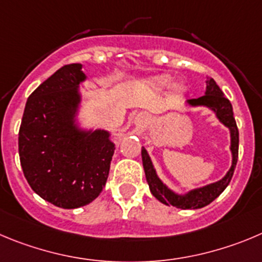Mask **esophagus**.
I'll return each mask as SVG.
<instances>
[{"label":"esophagus","instance_id":"34e87169","mask_svg":"<svg viewBox=\"0 0 262 262\" xmlns=\"http://www.w3.org/2000/svg\"><path fill=\"white\" fill-rule=\"evenodd\" d=\"M143 121H145V116H143V115L139 114L138 116L136 117V124H137V125H142Z\"/></svg>","mask_w":262,"mask_h":262}]
</instances>
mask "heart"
<instances>
[{
    "label": "heart",
    "mask_w": 262,
    "mask_h": 262,
    "mask_svg": "<svg viewBox=\"0 0 262 262\" xmlns=\"http://www.w3.org/2000/svg\"><path fill=\"white\" fill-rule=\"evenodd\" d=\"M170 84V77L167 75H163V76H159L155 79V85L159 88H165ZM177 89L178 90H183L182 85H177Z\"/></svg>",
    "instance_id": "1"
}]
</instances>
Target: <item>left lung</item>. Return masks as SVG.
<instances>
[{"mask_svg": "<svg viewBox=\"0 0 262 262\" xmlns=\"http://www.w3.org/2000/svg\"><path fill=\"white\" fill-rule=\"evenodd\" d=\"M207 90L205 94L195 99H189L187 103L190 106H205L209 107L212 111H214L216 116L219 120L224 124L225 126L230 129L231 136V146L230 150L233 154V164L229 172L226 173L222 180L217 181V182L207 185L200 189H195L189 191L185 195H178L173 192L172 190L168 189L164 183L159 180L156 176L154 165L151 163V159L148 156L147 151L142 148V163L143 168H145L146 180H147L148 187L150 191L159 202L163 204L173 205L181 209H198L203 208L205 205H208L209 203L213 202L222 191L227 187V185L230 183L231 178H233L234 169L236 167V161H238V148H239V132L238 126H236L235 119H234L233 106H231L230 101L224 95L222 90L220 89L219 85L216 84L212 77H207Z\"/></svg>", "mask_w": 262, "mask_h": 262, "instance_id": "obj_1", "label": "left lung"}]
</instances>
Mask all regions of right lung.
Returning <instances> with one entry per match:
<instances>
[{"label":"right lung","mask_w":262,"mask_h":262,"mask_svg":"<svg viewBox=\"0 0 262 262\" xmlns=\"http://www.w3.org/2000/svg\"><path fill=\"white\" fill-rule=\"evenodd\" d=\"M80 63L63 66L27 99L19 129V158L29 186L59 208L89 204L106 185L115 145L106 130L75 124Z\"/></svg>","instance_id":"add662e5"}]
</instances>
